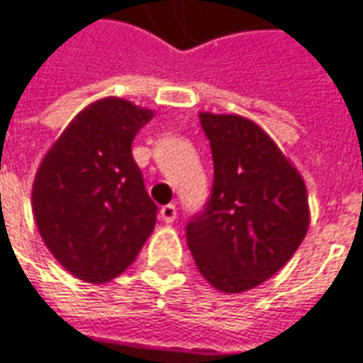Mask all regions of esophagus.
<instances>
[{"label": "esophagus", "instance_id": "1", "mask_svg": "<svg viewBox=\"0 0 363 363\" xmlns=\"http://www.w3.org/2000/svg\"><path fill=\"white\" fill-rule=\"evenodd\" d=\"M175 216H177V210H175L173 204H165V206H161V210H159V218L163 223H167V225L175 220Z\"/></svg>", "mask_w": 363, "mask_h": 363}]
</instances>
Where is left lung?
I'll use <instances>...</instances> for the list:
<instances>
[{
  "instance_id": "8db88e82",
  "label": "left lung",
  "mask_w": 363,
  "mask_h": 363,
  "mask_svg": "<svg viewBox=\"0 0 363 363\" xmlns=\"http://www.w3.org/2000/svg\"><path fill=\"white\" fill-rule=\"evenodd\" d=\"M214 184L206 210L186 228L196 267L212 288L241 294L288 263L311 225L300 172L274 138L239 114L200 112Z\"/></svg>"
}]
</instances>
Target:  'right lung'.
<instances>
[{"mask_svg": "<svg viewBox=\"0 0 363 363\" xmlns=\"http://www.w3.org/2000/svg\"><path fill=\"white\" fill-rule=\"evenodd\" d=\"M149 108L101 98L69 122L43 157L32 214L48 251L87 284H106L135 262L157 223V206L133 159Z\"/></svg>", "mask_w": 363, "mask_h": 363, "instance_id": "add662e5", "label": "right lung"}]
</instances>
